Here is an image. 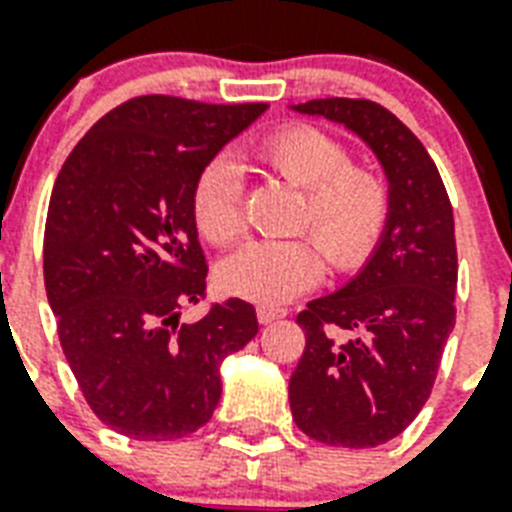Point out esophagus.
Instances as JSON below:
<instances>
[{
    "label": "esophagus",
    "mask_w": 512,
    "mask_h": 512,
    "mask_svg": "<svg viewBox=\"0 0 512 512\" xmlns=\"http://www.w3.org/2000/svg\"><path fill=\"white\" fill-rule=\"evenodd\" d=\"M287 317V311L279 306H257V322L260 325H271L276 319H284Z\"/></svg>",
    "instance_id": "1"
}]
</instances>
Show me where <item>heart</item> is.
<instances>
[{"instance_id":"heart-1","label":"heart","mask_w":512,"mask_h":512,"mask_svg":"<svg viewBox=\"0 0 512 512\" xmlns=\"http://www.w3.org/2000/svg\"><path fill=\"white\" fill-rule=\"evenodd\" d=\"M255 155L265 169L303 190L295 230L311 233L318 244L249 241L217 268L222 290L255 303H282L322 279V255L341 273L357 271L373 255L389 217V193L376 174L351 166L349 150L338 139L308 126L284 128L268 136ZM193 220L198 233L217 247L241 236L239 171L225 158L206 163L195 179Z\"/></svg>"}]
</instances>
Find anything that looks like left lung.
Listing matches in <instances>:
<instances>
[{"label":"left lung","instance_id":"1","mask_svg":"<svg viewBox=\"0 0 512 512\" xmlns=\"http://www.w3.org/2000/svg\"><path fill=\"white\" fill-rule=\"evenodd\" d=\"M292 109L360 136L389 182L373 255L298 314L306 349L290 378L292 419L327 446H381L424 408L454 330V209L424 144L381 104L314 99Z\"/></svg>","mask_w":512,"mask_h":512}]
</instances>
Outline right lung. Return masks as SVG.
<instances>
[{
	"mask_svg": "<svg viewBox=\"0 0 512 512\" xmlns=\"http://www.w3.org/2000/svg\"><path fill=\"white\" fill-rule=\"evenodd\" d=\"M265 104L139 96L77 142L45 222V290L91 411L134 440L185 438L220 403V365L257 335L247 300L182 308L206 292L193 187Z\"/></svg>",
	"mask_w": 512,
	"mask_h": 512,
	"instance_id": "1",
	"label": "right lung"
}]
</instances>
